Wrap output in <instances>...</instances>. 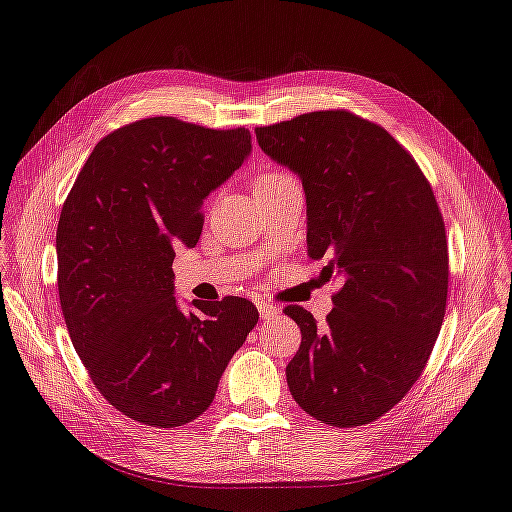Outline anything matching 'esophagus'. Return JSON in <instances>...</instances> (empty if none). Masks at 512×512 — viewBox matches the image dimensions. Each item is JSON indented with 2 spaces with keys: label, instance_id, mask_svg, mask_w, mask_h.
Masks as SVG:
<instances>
[{
  "label": "esophagus",
  "instance_id": "1",
  "mask_svg": "<svg viewBox=\"0 0 512 512\" xmlns=\"http://www.w3.org/2000/svg\"><path fill=\"white\" fill-rule=\"evenodd\" d=\"M257 307H259V316H261L263 322H270V320H274L280 314V309L276 305H272V303H265L263 301Z\"/></svg>",
  "mask_w": 512,
  "mask_h": 512
}]
</instances>
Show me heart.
Wrapping results in <instances>:
<instances>
[{
    "mask_svg": "<svg viewBox=\"0 0 512 512\" xmlns=\"http://www.w3.org/2000/svg\"><path fill=\"white\" fill-rule=\"evenodd\" d=\"M284 177H288V173L284 171H270V173H263L255 186H265V184H272V182H280L284 180Z\"/></svg>",
    "mask_w": 512,
    "mask_h": 512,
    "instance_id": "1",
    "label": "heart"
}]
</instances>
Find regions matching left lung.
<instances>
[{
  "mask_svg": "<svg viewBox=\"0 0 512 512\" xmlns=\"http://www.w3.org/2000/svg\"><path fill=\"white\" fill-rule=\"evenodd\" d=\"M261 150L303 184L307 255L341 278L324 328L299 305L286 366L295 402L330 427L383 416L418 381L448 299V242L433 190L389 133L347 110L255 129Z\"/></svg>",
  "mask_w": 512,
  "mask_h": 512,
  "instance_id": "8db88e82",
  "label": "left lung"
}]
</instances>
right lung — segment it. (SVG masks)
<instances>
[{
    "instance_id": "1",
    "label": "right lung",
    "mask_w": 512,
    "mask_h": 512,
    "mask_svg": "<svg viewBox=\"0 0 512 512\" xmlns=\"http://www.w3.org/2000/svg\"><path fill=\"white\" fill-rule=\"evenodd\" d=\"M251 131L152 117L100 140L62 205V316L110 406L150 427L201 416L259 320L242 297L175 299V247H194L205 198L249 159Z\"/></svg>"
}]
</instances>
